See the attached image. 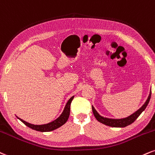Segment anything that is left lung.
I'll list each match as a JSON object with an SVG mask.
<instances>
[{
  "label": "left lung",
  "mask_w": 155,
  "mask_h": 155,
  "mask_svg": "<svg viewBox=\"0 0 155 155\" xmlns=\"http://www.w3.org/2000/svg\"><path fill=\"white\" fill-rule=\"evenodd\" d=\"M151 94L152 92L150 93V95H149L148 98H147L146 102L143 104V105L141 108L139 109L136 112H134V114H130V116L128 117H125V118H121V119H112V118H107V117H102L101 115L98 113L97 111L95 110L94 107L92 106V111L93 113H94V116L96 118L98 121L100 122V123H103V124L108 125V126H111V127H114V128H124V127L128 126V125L132 124L134 121L139 117V116L142 113L143 111L145 110L146 107L148 105L149 102H150V100L151 98Z\"/></svg>",
  "instance_id": "1"
}]
</instances>
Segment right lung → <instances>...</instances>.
Listing matches in <instances>:
<instances>
[{
  "label": "right lung",
  "instance_id": "add662e5",
  "mask_svg": "<svg viewBox=\"0 0 155 155\" xmlns=\"http://www.w3.org/2000/svg\"><path fill=\"white\" fill-rule=\"evenodd\" d=\"M74 96H72L70 99L68 100L67 103L65 105L64 109L62 113L61 114V115L59 116L57 119H56L55 120L51 122V123H47V124H43V125H33L31 124V123H27V122L23 120L21 118L18 117L16 116V117L21 120L25 125H26L29 128L33 129V130H37V131H41V132H49L52 131V130H55V129L59 128L61 125H63L68 120L69 116H70V104L72 102V99H73Z\"/></svg>",
  "mask_w": 155,
  "mask_h": 155
}]
</instances>
